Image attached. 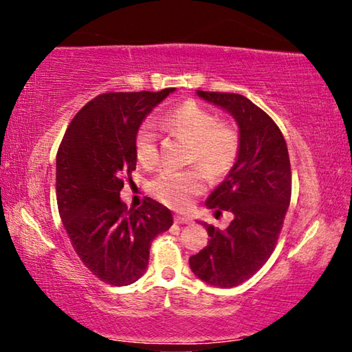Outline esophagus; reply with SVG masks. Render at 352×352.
I'll return each mask as SVG.
<instances>
[{
  "mask_svg": "<svg viewBox=\"0 0 352 352\" xmlns=\"http://www.w3.org/2000/svg\"><path fill=\"white\" fill-rule=\"evenodd\" d=\"M175 222L177 223H190L192 222V219L189 216H175Z\"/></svg>",
  "mask_w": 352,
  "mask_h": 352,
  "instance_id": "34e87169",
  "label": "esophagus"
}]
</instances>
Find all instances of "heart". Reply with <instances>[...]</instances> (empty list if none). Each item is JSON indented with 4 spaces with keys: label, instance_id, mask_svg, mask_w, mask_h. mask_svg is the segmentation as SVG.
<instances>
[{
    "label": "heart",
    "instance_id": "heart-1",
    "mask_svg": "<svg viewBox=\"0 0 352 352\" xmlns=\"http://www.w3.org/2000/svg\"><path fill=\"white\" fill-rule=\"evenodd\" d=\"M163 122L178 138L189 142V163L204 166L212 177H222L233 169L241 152V133L234 124L217 121L216 113L195 100L170 109ZM135 153L144 168L157 164L158 135L152 124L144 122L136 130ZM205 188L206 174L201 168L164 170L151 183L155 197L175 210L188 208Z\"/></svg>",
    "mask_w": 352,
    "mask_h": 352
}]
</instances>
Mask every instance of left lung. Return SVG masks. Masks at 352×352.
Returning a JSON list of instances; mask_svg holds the SVG:
<instances>
[{
    "instance_id": "left-lung-1",
    "label": "left lung",
    "mask_w": 352,
    "mask_h": 352,
    "mask_svg": "<svg viewBox=\"0 0 352 352\" xmlns=\"http://www.w3.org/2000/svg\"><path fill=\"white\" fill-rule=\"evenodd\" d=\"M197 94L228 111L241 133L236 164L206 200L216 214L230 211L234 219L223 231L204 223L211 239L189 258L195 276L228 289L252 278L276 247L292 195L289 151L275 121L245 96Z\"/></svg>"
}]
</instances>
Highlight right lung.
Wrapping results in <instances>:
<instances>
[{
	"label": "right lung",
	"instance_id": "right-lung-1",
	"mask_svg": "<svg viewBox=\"0 0 352 352\" xmlns=\"http://www.w3.org/2000/svg\"><path fill=\"white\" fill-rule=\"evenodd\" d=\"M174 91L100 94L73 118L58 147L56 192L63 226L83 265L107 284L138 281L152 241L174 222L153 199L127 208L119 195L124 177L136 169V130Z\"/></svg>",
	"mask_w": 352,
	"mask_h": 352
}]
</instances>
